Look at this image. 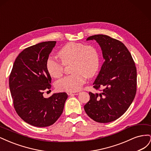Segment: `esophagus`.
Listing matches in <instances>:
<instances>
[{
  "label": "esophagus",
  "mask_w": 151,
  "mask_h": 151,
  "mask_svg": "<svg viewBox=\"0 0 151 151\" xmlns=\"http://www.w3.org/2000/svg\"><path fill=\"white\" fill-rule=\"evenodd\" d=\"M80 92L79 91H74V92H70V93H68V95H77V94H78Z\"/></svg>",
  "instance_id": "obj_1"
}]
</instances>
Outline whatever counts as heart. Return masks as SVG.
Wrapping results in <instances>:
<instances>
[{
    "label": "heart",
    "mask_w": 151,
    "mask_h": 151,
    "mask_svg": "<svg viewBox=\"0 0 151 151\" xmlns=\"http://www.w3.org/2000/svg\"><path fill=\"white\" fill-rule=\"evenodd\" d=\"M62 63L52 57H48L46 68L49 74L55 78L60 77L63 65L72 63V74L56 82L55 87L60 91L74 92L78 91L84 84L87 77H93L99 70L100 57L97 49L92 45L70 42L65 45L58 52Z\"/></svg>",
    "instance_id": "1"
}]
</instances>
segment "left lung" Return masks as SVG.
Returning <instances> with one entry per match:
<instances>
[{
	"mask_svg": "<svg viewBox=\"0 0 151 151\" xmlns=\"http://www.w3.org/2000/svg\"><path fill=\"white\" fill-rule=\"evenodd\" d=\"M93 40L101 47L104 61L93 83V88L100 93L89 92L90 99L84 108L93 120L108 123L123 115L134 101L137 69L130 52L120 41L104 35L87 38Z\"/></svg>",
	"mask_w": 151,
	"mask_h": 151,
	"instance_id": "8db88e82",
	"label": "left lung"
}]
</instances>
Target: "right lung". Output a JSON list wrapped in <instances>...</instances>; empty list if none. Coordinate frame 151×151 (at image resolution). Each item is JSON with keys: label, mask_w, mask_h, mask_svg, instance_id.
Returning <instances> with one entry per match:
<instances>
[{"label": "right lung", "mask_w": 151, "mask_h": 151, "mask_svg": "<svg viewBox=\"0 0 151 151\" xmlns=\"http://www.w3.org/2000/svg\"><path fill=\"white\" fill-rule=\"evenodd\" d=\"M55 41L45 42L25 48L15 60L9 76V88L17 115L25 122L38 127L53 125L60 116L68 96L43 93L51 88L52 78L46 62ZM48 92V91H47Z\"/></svg>", "instance_id": "add662e5"}]
</instances>
